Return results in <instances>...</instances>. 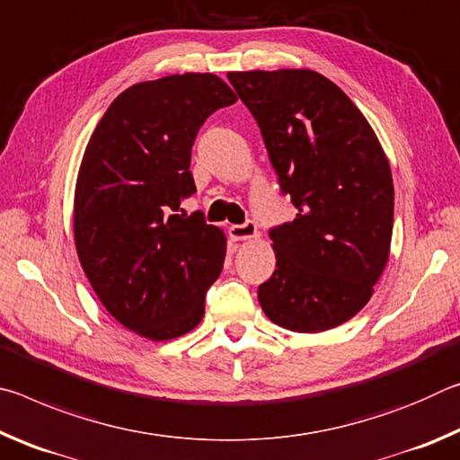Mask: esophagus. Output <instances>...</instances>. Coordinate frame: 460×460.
<instances>
[{
	"mask_svg": "<svg viewBox=\"0 0 460 460\" xmlns=\"http://www.w3.org/2000/svg\"><path fill=\"white\" fill-rule=\"evenodd\" d=\"M229 235H231V239H235V241L252 239V237L258 235V227H255L253 221L247 219L245 223H241V225H231Z\"/></svg>",
	"mask_w": 460,
	"mask_h": 460,
	"instance_id": "obj_1",
	"label": "esophagus"
}]
</instances>
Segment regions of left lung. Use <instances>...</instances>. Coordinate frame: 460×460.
<instances>
[{
  "mask_svg": "<svg viewBox=\"0 0 460 460\" xmlns=\"http://www.w3.org/2000/svg\"><path fill=\"white\" fill-rule=\"evenodd\" d=\"M258 121L296 219L270 229L276 270L258 290L271 323L321 332L367 305L394 227V182L367 119L306 68L227 75Z\"/></svg>",
  "mask_w": 460,
  "mask_h": 460,
  "instance_id": "8db88e82",
  "label": "left lung"
}]
</instances>
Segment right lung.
<instances>
[{
  "mask_svg": "<svg viewBox=\"0 0 460 460\" xmlns=\"http://www.w3.org/2000/svg\"><path fill=\"white\" fill-rule=\"evenodd\" d=\"M235 101L208 73L137 83L109 105L84 150L76 253L101 305L146 339L192 331L223 270V231L181 205L197 192L190 152L200 126Z\"/></svg>",
  "mask_w": 460,
  "mask_h": 460,
  "instance_id": "1",
  "label": "right lung"
}]
</instances>
